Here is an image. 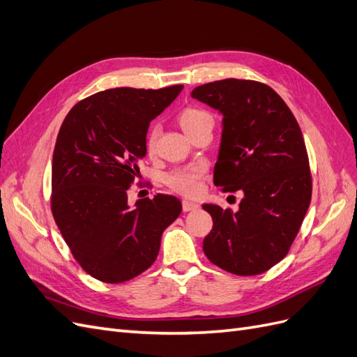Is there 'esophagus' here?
<instances>
[{"mask_svg":"<svg viewBox=\"0 0 357 357\" xmlns=\"http://www.w3.org/2000/svg\"><path fill=\"white\" fill-rule=\"evenodd\" d=\"M181 205H183V211H192V210H197L199 207L198 202L190 201V199H183Z\"/></svg>","mask_w":357,"mask_h":357,"instance_id":"1","label":"esophagus"}]
</instances>
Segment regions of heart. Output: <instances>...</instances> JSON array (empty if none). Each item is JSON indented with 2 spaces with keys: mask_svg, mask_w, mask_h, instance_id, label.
I'll list each match as a JSON object with an SVG mask.
<instances>
[{
  "mask_svg": "<svg viewBox=\"0 0 357 357\" xmlns=\"http://www.w3.org/2000/svg\"><path fill=\"white\" fill-rule=\"evenodd\" d=\"M205 121H211V116L207 112L199 110V109H186L183 110L181 114L178 116V123L183 131H185L188 135L192 131H195V129ZM156 138H158V129L153 128V131L150 132L147 139L149 150L153 149ZM204 172H205V168L202 165L180 168L172 172V174H169L168 183L172 189L183 193V195H195V193H198L201 189Z\"/></svg>",
  "mask_w": 357,
  "mask_h": 357,
  "instance_id": "heart-1",
  "label": "heart"
}]
</instances>
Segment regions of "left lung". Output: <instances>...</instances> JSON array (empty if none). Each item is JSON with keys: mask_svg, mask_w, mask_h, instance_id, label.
<instances>
[{"mask_svg": "<svg viewBox=\"0 0 357 357\" xmlns=\"http://www.w3.org/2000/svg\"><path fill=\"white\" fill-rule=\"evenodd\" d=\"M222 119L214 185L243 192L238 211L215 204L204 253L225 271L257 275L287 255L311 202V174L301 128L280 95L264 83L226 79L190 93Z\"/></svg>", "mask_w": 357, "mask_h": 357, "instance_id": "obj_1", "label": "left lung"}]
</instances>
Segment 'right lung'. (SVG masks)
<instances>
[{"label": "right lung", "mask_w": 357, "mask_h": 357, "mask_svg": "<svg viewBox=\"0 0 357 357\" xmlns=\"http://www.w3.org/2000/svg\"><path fill=\"white\" fill-rule=\"evenodd\" d=\"M116 88L75 104L52 159V213L75 261L104 283L128 282L155 262L181 202L158 193L128 204L149 123L181 92Z\"/></svg>", "instance_id": "1"}]
</instances>
